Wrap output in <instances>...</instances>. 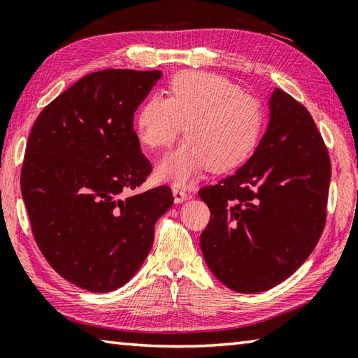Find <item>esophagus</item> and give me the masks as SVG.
Returning a JSON list of instances; mask_svg holds the SVG:
<instances>
[{
    "instance_id": "34e87169",
    "label": "esophagus",
    "mask_w": 358,
    "mask_h": 358,
    "mask_svg": "<svg viewBox=\"0 0 358 358\" xmlns=\"http://www.w3.org/2000/svg\"><path fill=\"white\" fill-rule=\"evenodd\" d=\"M172 194H173V201L175 203H183L187 200L189 195L180 187H172Z\"/></svg>"
}]
</instances>
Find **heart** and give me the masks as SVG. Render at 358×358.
<instances>
[{
    "label": "heart",
    "instance_id": "heart-1",
    "mask_svg": "<svg viewBox=\"0 0 358 358\" xmlns=\"http://www.w3.org/2000/svg\"><path fill=\"white\" fill-rule=\"evenodd\" d=\"M186 141L157 166L159 181L187 186L209 167L228 172L255 152L264 127L262 105L225 77L186 71L167 83V99L152 96L138 108V139L158 150L173 144L183 130Z\"/></svg>",
    "mask_w": 358,
    "mask_h": 358
}]
</instances>
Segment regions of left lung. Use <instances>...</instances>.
<instances>
[{"label": "left lung", "instance_id": "8db88e82", "mask_svg": "<svg viewBox=\"0 0 358 358\" xmlns=\"http://www.w3.org/2000/svg\"><path fill=\"white\" fill-rule=\"evenodd\" d=\"M251 158L200 189L211 220L200 236L208 268L228 289L259 293L293 275L326 222L331 161L309 111L276 88Z\"/></svg>", "mask_w": 358, "mask_h": 358}]
</instances>
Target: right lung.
<instances>
[{"mask_svg": "<svg viewBox=\"0 0 358 358\" xmlns=\"http://www.w3.org/2000/svg\"><path fill=\"white\" fill-rule=\"evenodd\" d=\"M161 71L103 69L55 97L27 139L21 195L32 233L66 281L107 293L127 284L172 206L169 186L121 199L152 172L133 116Z\"/></svg>", "mask_w": 358, "mask_h": 358, "instance_id": "right-lung-1", "label": "right lung"}]
</instances>
